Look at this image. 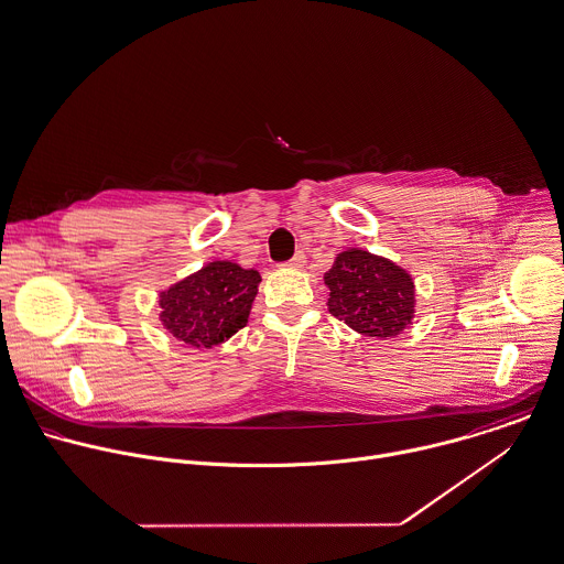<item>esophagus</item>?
Returning <instances> with one entry per match:
<instances>
[{"mask_svg":"<svg viewBox=\"0 0 564 564\" xmlns=\"http://www.w3.org/2000/svg\"><path fill=\"white\" fill-rule=\"evenodd\" d=\"M305 259H307V257H305V252H303V250H299V252H296L290 261H285L283 265H288V268H303V265H305Z\"/></svg>","mask_w":564,"mask_h":564,"instance_id":"esophagus-1","label":"esophagus"}]
</instances>
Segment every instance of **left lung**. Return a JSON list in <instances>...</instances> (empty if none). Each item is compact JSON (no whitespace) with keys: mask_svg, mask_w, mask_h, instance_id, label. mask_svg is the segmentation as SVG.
<instances>
[{"mask_svg":"<svg viewBox=\"0 0 564 564\" xmlns=\"http://www.w3.org/2000/svg\"><path fill=\"white\" fill-rule=\"evenodd\" d=\"M329 312L361 336H399L414 318V281L397 263L366 250H344L325 274Z\"/></svg>","mask_w":564,"mask_h":564,"instance_id":"left-lung-1","label":"left lung"}]
</instances>
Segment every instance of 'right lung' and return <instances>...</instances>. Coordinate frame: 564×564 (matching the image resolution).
I'll return each instance as SVG.
<instances>
[{
  "mask_svg": "<svg viewBox=\"0 0 564 564\" xmlns=\"http://www.w3.org/2000/svg\"><path fill=\"white\" fill-rule=\"evenodd\" d=\"M259 272L232 261H212L196 274L161 292V323L194 348H212L248 323L259 288Z\"/></svg>",
  "mask_w": 564,
  "mask_h": 564,
  "instance_id": "add662e5",
  "label": "right lung"
}]
</instances>
